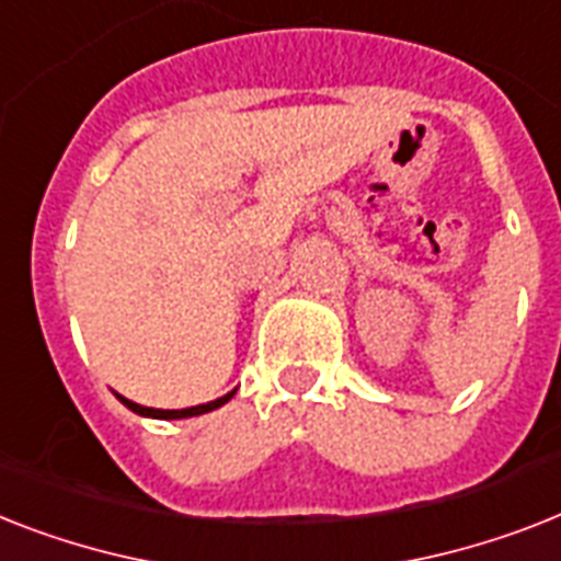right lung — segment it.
Segmentation results:
<instances>
[{
	"label": "right lung",
	"mask_w": 561,
	"mask_h": 561,
	"mask_svg": "<svg viewBox=\"0 0 561 561\" xmlns=\"http://www.w3.org/2000/svg\"><path fill=\"white\" fill-rule=\"evenodd\" d=\"M230 398H233V391H230V394H225V398L213 400V403H202V407H190V409H149V407H140V403H131V400H126V398H121V400L131 409V412L144 414V417H161V421H175V417H193V414L213 412V409L225 407Z\"/></svg>",
	"instance_id": "1"
}]
</instances>
